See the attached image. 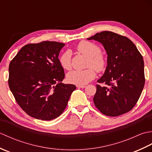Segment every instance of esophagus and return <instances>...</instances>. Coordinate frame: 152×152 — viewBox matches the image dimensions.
Listing matches in <instances>:
<instances>
[{"mask_svg":"<svg viewBox=\"0 0 152 152\" xmlns=\"http://www.w3.org/2000/svg\"><path fill=\"white\" fill-rule=\"evenodd\" d=\"M76 87L78 88H86V86H79V85H77Z\"/></svg>","mask_w":152,"mask_h":152,"instance_id":"34e87169","label":"esophagus"}]
</instances>
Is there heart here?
Returning <instances> with one entry per match:
<instances>
[{
  "mask_svg": "<svg viewBox=\"0 0 152 152\" xmlns=\"http://www.w3.org/2000/svg\"><path fill=\"white\" fill-rule=\"evenodd\" d=\"M76 50L80 54L88 58L86 66L88 69L83 70H72L66 75L68 81L79 86L85 85L95 77L94 68L97 72L104 69L106 59L102 53L101 48L97 45L91 42L83 40L78 44ZM59 63L63 69L66 70L71 69V55L69 51H65L59 57Z\"/></svg>",
  "mask_w": 152,
  "mask_h": 152,
  "instance_id": "1",
  "label": "heart"
}]
</instances>
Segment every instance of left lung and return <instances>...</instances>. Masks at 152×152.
<instances>
[{"label":"left lung","mask_w":152,"mask_h":152,"mask_svg":"<svg viewBox=\"0 0 152 152\" xmlns=\"http://www.w3.org/2000/svg\"><path fill=\"white\" fill-rule=\"evenodd\" d=\"M101 43L108 55L107 66L96 85L94 104L103 114L115 117L131 110L145 83L144 60L128 38L102 31L88 38Z\"/></svg>","instance_id":"8db88e82"}]
</instances>
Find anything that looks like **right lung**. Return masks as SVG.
<instances>
[{"label":"right lung","instance_id":"add662e5","mask_svg":"<svg viewBox=\"0 0 152 152\" xmlns=\"http://www.w3.org/2000/svg\"><path fill=\"white\" fill-rule=\"evenodd\" d=\"M64 45L51 41L27 44L10 63L9 88L19 106L34 118L59 117L76 88L61 83L64 72L58 57Z\"/></svg>","mask_w":152,"mask_h":152}]
</instances>
